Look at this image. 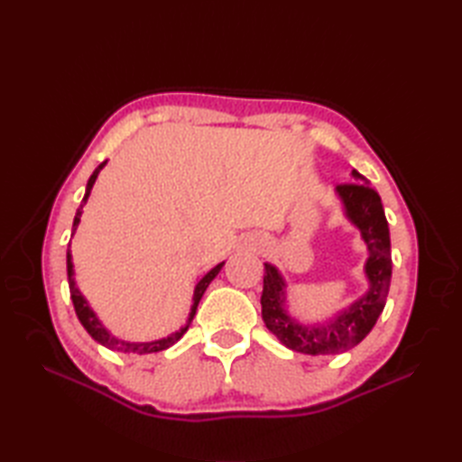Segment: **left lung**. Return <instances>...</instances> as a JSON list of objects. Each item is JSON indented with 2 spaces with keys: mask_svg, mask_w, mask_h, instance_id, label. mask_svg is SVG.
I'll return each mask as SVG.
<instances>
[{
  "mask_svg": "<svg viewBox=\"0 0 462 462\" xmlns=\"http://www.w3.org/2000/svg\"><path fill=\"white\" fill-rule=\"evenodd\" d=\"M351 179L353 182L337 186L336 196L343 216L359 230L367 248V260L363 263L367 288L357 300L321 321L298 319L290 311L286 278L278 266L263 263L262 319L282 346L306 356H337L356 347L375 326L387 301L393 263L385 210L365 176L351 171Z\"/></svg>",
  "mask_w": 462,
  "mask_h": 462,
  "instance_id": "1",
  "label": "left lung"
}]
</instances>
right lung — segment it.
I'll return each mask as SVG.
<instances>
[{"label": "right lung", "instance_id": "obj_1", "mask_svg": "<svg viewBox=\"0 0 462 462\" xmlns=\"http://www.w3.org/2000/svg\"><path fill=\"white\" fill-rule=\"evenodd\" d=\"M105 164H106V161L101 162L99 166H97V169L93 171V174L89 176V180H87L85 196H83L81 206H79V208H77L75 218H73L71 236L77 232V228H79L83 208H85L87 200H89V196H91V190H93V184H95V180H97V176H99V172L105 169ZM222 266H224V262L216 263V266H214L210 272H206L204 276L200 278V282L194 286L192 306H190V311H189V319H186V323H184V326H182L180 329H176L174 333H171V336L161 337V339H152V341H125V339H121V337L113 336V333H111L109 329H106V326H103V321H101L99 318H97V313H95L93 308L89 306V301L85 300L81 290L77 288V282H75V266H73V256H71V242H69V246H67V280H69V291H71L73 308H75L77 318H79V321H81V326L87 329V333H89V336H91L97 343H101L103 347L113 349V351H121V353H136V356H144V353H156V351L169 349L171 346H174V343L184 336L186 329L190 328V323H192V319H194V316H196V308H199V303H200V300H202V296H204L206 288H208L210 282H212L216 276H218V272L222 270Z\"/></svg>", "mask_w": 462, "mask_h": 462}]
</instances>
